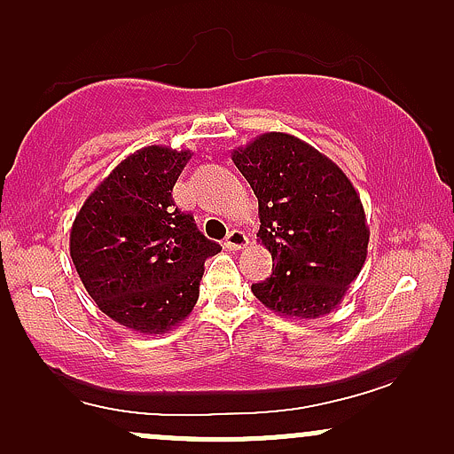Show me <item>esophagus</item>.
Masks as SVG:
<instances>
[{
  "mask_svg": "<svg viewBox=\"0 0 454 454\" xmlns=\"http://www.w3.org/2000/svg\"><path fill=\"white\" fill-rule=\"evenodd\" d=\"M247 243H249V239H247V234H245L243 231H231V232H228L226 241H223V245H226V247L231 249V252L243 249Z\"/></svg>",
  "mask_w": 454,
  "mask_h": 454,
  "instance_id": "esophagus-1",
  "label": "esophagus"
}]
</instances>
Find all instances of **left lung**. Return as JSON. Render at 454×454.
I'll use <instances>...</instances> for the list:
<instances>
[{"label": "left lung", "mask_w": 454, "mask_h": 454, "mask_svg": "<svg viewBox=\"0 0 454 454\" xmlns=\"http://www.w3.org/2000/svg\"><path fill=\"white\" fill-rule=\"evenodd\" d=\"M232 161L258 198V237L275 267L254 296L294 320L331 314L367 260L369 226L352 181L286 132L260 134Z\"/></svg>", "instance_id": "left-lung-1"}]
</instances>
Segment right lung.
<instances>
[{
  "label": "right lung",
  "instance_id": "add662e5",
  "mask_svg": "<svg viewBox=\"0 0 454 454\" xmlns=\"http://www.w3.org/2000/svg\"><path fill=\"white\" fill-rule=\"evenodd\" d=\"M192 151H134L87 196L70 231V256L96 305L129 331L179 326L200 294L205 260L222 252L179 211L173 187Z\"/></svg>",
  "mask_w": 454,
  "mask_h": 454
}]
</instances>
